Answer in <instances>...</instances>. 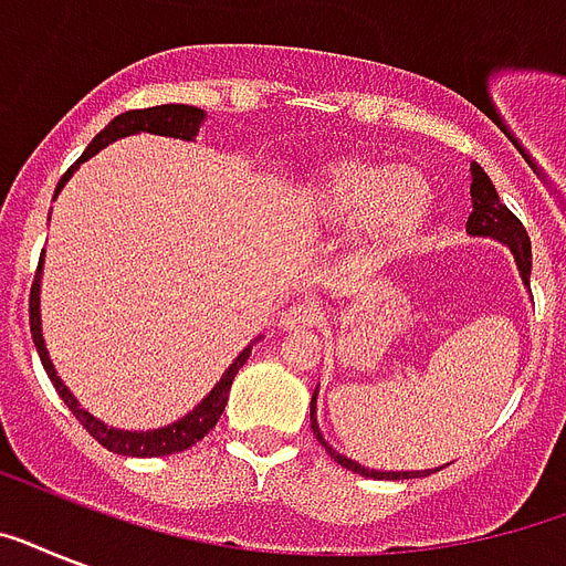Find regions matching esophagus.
I'll return each instance as SVG.
<instances>
[{
    "instance_id": "obj_1",
    "label": "esophagus",
    "mask_w": 566,
    "mask_h": 566,
    "mask_svg": "<svg viewBox=\"0 0 566 566\" xmlns=\"http://www.w3.org/2000/svg\"><path fill=\"white\" fill-rule=\"evenodd\" d=\"M319 319V308L317 305H311V302H302V305H291V308L282 311V317H279V326L293 332V328H314Z\"/></svg>"
}]
</instances>
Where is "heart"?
I'll return each mask as SVG.
<instances>
[{
    "instance_id": "obj_1",
    "label": "heart",
    "mask_w": 566,
    "mask_h": 566,
    "mask_svg": "<svg viewBox=\"0 0 566 566\" xmlns=\"http://www.w3.org/2000/svg\"><path fill=\"white\" fill-rule=\"evenodd\" d=\"M300 205L319 226L349 222L355 258L385 261L420 238L434 208V190L417 167L340 155L308 172Z\"/></svg>"
}]
</instances>
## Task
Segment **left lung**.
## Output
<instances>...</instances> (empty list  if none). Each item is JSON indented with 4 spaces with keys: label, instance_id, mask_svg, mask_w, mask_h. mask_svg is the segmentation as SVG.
I'll list each match as a JSON object with an SVG mask.
<instances>
[{
    "label": "left lung",
    "instance_id": "1",
    "mask_svg": "<svg viewBox=\"0 0 566 566\" xmlns=\"http://www.w3.org/2000/svg\"><path fill=\"white\" fill-rule=\"evenodd\" d=\"M470 176H473V185H470V196H473V213L467 217V234L473 238H493L500 240L502 247L511 249V255L517 261L520 279L528 287V275H532V240H528L523 222L514 217V213L500 202V193L493 188V181L488 179V172L479 167V164H470ZM317 394L319 387L311 396V429H314V438L326 447V452L335 458L337 464L353 470L358 475H367V479H387V482H399V479H420V475H429V470H370V467H361L353 458L340 455L337 449H332L323 431H319L317 422ZM438 470V467H434ZM431 470V473H434Z\"/></svg>",
    "mask_w": 566,
    "mask_h": 566
}]
</instances>
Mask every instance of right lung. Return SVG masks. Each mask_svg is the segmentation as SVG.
Here are the masks:
<instances>
[{
  "label": "right lung",
  "mask_w": 566,
  "mask_h": 566,
  "mask_svg": "<svg viewBox=\"0 0 566 566\" xmlns=\"http://www.w3.org/2000/svg\"><path fill=\"white\" fill-rule=\"evenodd\" d=\"M202 108H193V105H155V108H140V111H126V114H119L108 123V126L102 128L99 135L93 137L91 146L84 149V155L78 161L64 172V179L57 181L55 196L61 193L70 176L78 170V164H84L87 158L105 149L114 140H123V137L132 135H161V137H179V140H196L199 135V128L205 123ZM40 275H43V258H40L38 275H34V284H31V296H29V323H31V337H34V346H38L40 361H43V370L46 376L52 378V385H55L57 396L64 399V405L70 411L75 413V420L82 422L84 429L91 431L93 438L99 440L102 447L111 449V452H117V455H132V458H158V455H172V452H185L196 443V440H202L208 431L217 426L220 420L222 408L229 402V387L238 376V370L247 364L249 353H252V346L261 340L255 337L252 344L243 346V353L229 364V370L222 373V378L217 385L211 387V394L205 396L202 402L196 405L193 411H188L185 417H179L170 426H161V429H146V431H128V429H114V426H105L99 417H93L91 411H84L78 399L70 394V387L61 381V376L55 373V364L49 358L46 353V340H43V323H40Z\"/></svg>",
  "instance_id": "add662e5"
}]
</instances>
